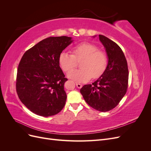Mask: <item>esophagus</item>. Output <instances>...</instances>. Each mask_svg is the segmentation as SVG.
Listing matches in <instances>:
<instances>
[{"label":"esophagus","mask_w":151,"mask_h":151,"mask_svg":"<svg viewBox=\"0 0 151 151\" xmlns=\"http://www.w3.org/2000/svg\"><path fill=\"white\" fill-rule=\"evenodd\" d=\"M76 86L77 87V88H81L82 87H83V85H82L81 84H80V83H76Z\"/></svg>","instance_id":"34e87169"}]
</instances>
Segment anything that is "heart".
<instances>
[{
    "instance_id": "b5f03b06",
    "label": "heart",
    "mask_w": 151,
    "mask_h": 151,
    "mask_svg": "<svg viewBox=\"0 0 151 151\" xmlns=\"http://www.w3.org/2000/svg\"><path fill=\"white\" fill-rule=\"evenodd\" d=\"M72 54L62 52L58 62L62 70L68 72L77 65V61L82 62L79 70H72L68 73V77L76 81L83 82L91 78H98L101 76L108 65V56L96 45L83 42L76 45L72 49Z\"/></svg>"
}]
</instances>
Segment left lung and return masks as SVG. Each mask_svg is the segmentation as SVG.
<instances>
[{"instance_id":"left-lung-1","label":"left lung","mask_w":151,"mask_h":151,"mask_svg":"<svg viewBox=\"0 0 151 151\" xmlns=\"http://www.w3.org/2000/svg\"><path fill=\"white\" fill-rule=\"evenodd\" d=\"M99 38L108 57L106 69L98 80L92 84L84 85L80 91L91 107L106 112L115 108L126 94L129 69L121 48L103 35H99Z\"/></svg>"}]
</instances>
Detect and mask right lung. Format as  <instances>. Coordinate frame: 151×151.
<instances>
[{
    "mask_svg": "<svg viewBox=\"0 0 151 151\" xmlns=\"http://www.w3.org/2000/svg\"><path fill=\"white\" fill-rule=\"evenodd\" d=\"M70 37H49L24 53L17 68L16 88L21 101L36 115L48 117L64 107L67 81L59 65L60 53Z\"/></svg>",
    "mask_w": 151,
    "mask_h": 151,
    "instance_id": "right-lung-1",
    "label": "right lung"
}]
</instances>
